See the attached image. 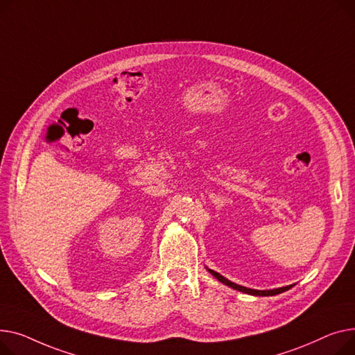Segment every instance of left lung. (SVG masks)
Listing matches in <instances>:
<instances>
[{
    "instance_id": "1",
    "label": "left lung",
    "mask_w": 355,
    "mask_h": 355,
    "mask_svg": "<svg viewBox=\"0 0 355 355\" xmlns=\"http://www.w3.org/2000/svg\"><path fill=\"white\" fill-rule=\"evenodd\" d=\"M209 272H211L218 281L223 282L225 285L231 286V288H235V289H238V291H242V293H245V294H251V295H259V297H263V295H277V294H281V293H284V291H286V289H289L291 286H293V285H288V286H284V288L270 289V291H257V289L241 286V285H238V284H234V282H231V281H227L226 278H223L222 275H219L218 272H215V270H212V269H209Z\"/></svg>"
}]
</instances>
